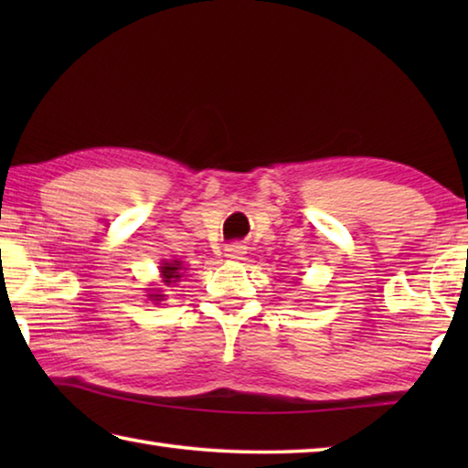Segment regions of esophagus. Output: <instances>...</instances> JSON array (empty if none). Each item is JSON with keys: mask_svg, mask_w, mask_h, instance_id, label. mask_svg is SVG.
Listing matches in <instances>:
<instances>
[{"mask_svg": "<svg viewBox=\"0 0 468 468\" xmlns=\"http://www.w3.org/2000/svg\"><path fill=\"white\" fill-rule=\"evenodd\" d=\"M225 256L231 260H241L245 256V245L241 243H229L225 248Z\"/></svg>", "mask_w": 468, "mask_h": 468, "instance_id": "obj_1", "label": "esophagus"}]
</instances>
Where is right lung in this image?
I'll return each mask as SVG.
<instances>
[{
    "mask_svg": "<svg viewBox=\"0 0 468 468\" xmlns=\"http://www.w3.org/2000/svg\"><path fill=\"white\" fill-rule=\"evenodd\" d=\"M161 276H163V282L167 284V287H171V284H176L181 281V276H184V264L179 262V260H171V262H163L161 266ZM150 301H154V303H158V301H163L165 295H158V292H150Z\"/></svg>",
    "mask_w": 468,
    "mask_h": 468,
    "instance_id": "right-lung-1",
    "label": "right lung"
}]
</instances>
